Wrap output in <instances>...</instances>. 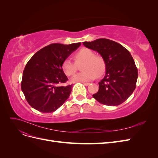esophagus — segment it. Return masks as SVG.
<instances>
[{
	"label": "esophagus",
	"instance_id": "obj_1",
	"mask_svg": "<svg viewBox=\"0 0 158 158\" xmlns=\"http://www.w3.org/2000/svg\"><path fill=\"white\" fill-rule=\"evenodd\" d=\"M85 85H89V83H87V82H82Z\"/></svg>",
	"mask_w": 158,
	"mask_h": 158
}]
</instances>
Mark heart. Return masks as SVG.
<instances>
[{"instance_id":"obj_1","label":"heart","mask_w":158,"mask_h":158,"mask_svg":"<svg viewBox=\"0 0 158 158\" xmlns=\"http://www.w3.org/2000/svg\"><path fill=\"white\" fill-rule=\"evenodd\" d=\"M75 63L70 59H66L63 63L62 68L66 75L73 76L77 70L78 66H81L82 73L74 75L71 78V82H88L95 78V76L100 77L106 69V63L103 57L94 55V52L88 48H82L74 55Z\"/></svg>"}]
</instances>
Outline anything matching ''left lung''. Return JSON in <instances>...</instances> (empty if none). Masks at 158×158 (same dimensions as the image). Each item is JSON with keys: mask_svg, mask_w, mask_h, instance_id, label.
<instances>
[{"mask_svg": "<svg viewBox=\"0 0 158 158\" xmlns=\"http://www.w3.org/2000/svg\"><path fill=\"white\" fill-rule=\"evenodd\" d=\"M87 48L97 51L106 63V73L93 97L106 106H118L129 98L136 86L138 69L130 52L108 39L83 42Z\"/></svg>", "mask_w": 158, "mask_h": 158, "instance_id": "left-lung-1", "label": "left lung"}]
</instances>
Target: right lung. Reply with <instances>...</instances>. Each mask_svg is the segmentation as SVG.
<instances>
[{
	"mask_svg": "<svg viewBox=\"0 0 158 158\" xmlns=\"http://www.w3.org/2000/svg\"><path fill=\"white\" fill-rule=\"evenodd\" d=\"M80 45L52 44L38 51L27 62L21 88L33 108L42 113L54 112L69 98L72 85H59L68 80L62 66Z\"/></svg>",
	"mask_w": 158,
	"mask_h": 158,
	"instance_id": "obj_1",
	"label": "right lung"
}]
</instances>
